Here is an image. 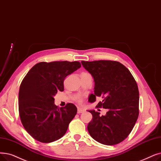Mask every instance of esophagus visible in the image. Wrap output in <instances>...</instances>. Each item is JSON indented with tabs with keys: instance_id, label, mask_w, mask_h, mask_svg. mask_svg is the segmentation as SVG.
I'll return each instance as SVG.
<instances>
[{
	"instance_id": "1",
	"label": "esophagus",
	"mask_w": 161,
	"mask_h": 161,
	"mask_svg": "<svg viewBox=\"0 0 161 161\" xmlns=\"http://www.w3.org/2000/svg\"><path fill=\"white\" fill-rule=\"evenodd\" d=\"M84 112H85V110H84V109H83V108H78V114L83 113H84Z\"/></svg>"
}]
</instances>
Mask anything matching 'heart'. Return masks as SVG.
<instances>
[{
  "label": "heart",
  "mask_w": 161,
  "mask_h": 161,
  "mask_svg": "<svg viewBox=\"0 0 161 161\" xmlns=\"http://www.w3.org/2000/svg\"><path fill=\"white\" fill-rule=\"evenodd\" d=\"M78 101L80 102V103H81V101H82V100H81V99H78Z\"/></svg>",
  "instance_id": "heart-1"
}]
</instances>
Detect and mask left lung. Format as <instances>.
Wrapping results in <instances>:
<instances>
[{
  "label": "left lung",
  "mask_w": 161,
  "mask_h": 161,
  "mask_svg": "<svg viewBox=\"0 0 161 161\" xmlns=\"http://www.w3.org/2000/svg\"><path fill=\"white\" fill-rule=\"evenodd\" d=\"M94 79V93L89 96L93 103L97 97L103 101L97 107L108 110L100 116L95 110L88 112L93 119L87 125L90 136L95 141L113 145L124 141L130 134L139 116V90L129 69L116 61H81Z\"/></svg>",
  "instance_id": "obj_1"
}]
</instances>
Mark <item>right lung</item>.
Wrapping results in <instances>:
<instances>
[{"mask_svg": "<svg viewBox=\"0 0 161 161\" xmlns=\"http://www.w3.org/2000/svg\"><path fill=\"white\" fill-rule=\"evenodd\" d=\"M81 67L80 62H42L33 66L22 80L19 90L21 122L27 132L42 143H51L63 136L77 113L72 103L56 106L54 97L64 91L66 77Z\"/></svg>", "mask_w": 161, "mask_h": 161, "instance_id": "right-lung-1", "label": "right lung"}]
</instances>
